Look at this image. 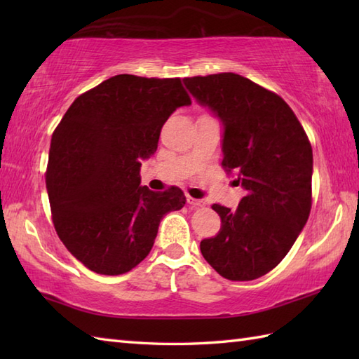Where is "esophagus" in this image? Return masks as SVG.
<instances>
[{
	"mask_svg": "<svg viewBox=\"0 0 359 359\" xmlns=\"http://www.w3.org/2000/svg\"><path fill=\"white\" fill-rule=\"evenodd\" d=\"M187 202L189 205H193V207H205V202L201 199H194L191 196H187Z\"/></svg>",
	"mask_w": 359,
	"mask_h": 359,
	"instance_id": "34e87169",
	"label": "esophagus"
}]
</instances>
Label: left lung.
I'll use <instances>...</instances> for the list:
<instances>
[{"instance_id": "left-lung-1", "label": "left lung", "mask_w": 359, "mask_h": 359, "mask_svg": "<svg viewBox=\"0 0 359 359\" xmlns=\"http://www.w3.org/2000/svg\"><path fill=\"white\" fill-rule=\"evenodd\" d=\"M224 126L222 166L247 194L236 210L215 203L220 230L201 251L220 276L253 280L293 247L311 208L313 152L282 98L233 72L184 79Z\"/></svg>"}]
</instances>
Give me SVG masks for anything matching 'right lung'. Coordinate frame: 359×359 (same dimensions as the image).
<instances>
[{
  "mask_svg": "<svg viewBox=\"0 0 359 359\" xmlns=\"http://www.w3.org/2000/svg\"><path fill=\"white\" fill-rule=\"evenodd\" d=\"M191 98L180 79L120 74L74 100L52 134L46 188L58 238L100 274H123L154 245L160 220L184 207L177 187L140 185L142 160Z\"/></svg>",
  "mask_w": 359,
  "mask_h": 359,
  "instance_id": "1",
  "label": "right lung"
}]
</instances>
